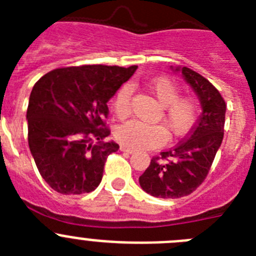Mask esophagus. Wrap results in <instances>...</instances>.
Segmentation results:
<instances>
[{
	"label": "esophagus",
	"mask_w": 256,
	"mask_h": 256,
	"mask_svg": "<svg viewBox=\"0 0 256 256\" xmlns=\"http://www.w3.org/2000/svg\"><path fill=\"white\" fill-rule=\"evenodd\" d=\"M120 151H123V152H126V154H133V148H128V146H124V144H122L120 146Z\"/></svg>",
	"instance_id": "34e87169"
}]
</instances>
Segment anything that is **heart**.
<instances>
[{
	"label": "heart",
	"instance_id": "heart-1",
	"mask_svg": "<svg viewBox=\"0 0 256 256\" xmlns=\"http://www.w3.org/2000/svg\"><path fill=\"white\" fill-rule=\"evenodd\" d=\"M148 88L162 106L160 119H164L168 130L174 136H182L190 130L198 114V102L194 96H180V86L169 76H159L148 82ZM132 87L122 86L112 100V108L116 116L130 114ZM118 141L130 148H152L162 146L168 132L162 124H148L140 120L124 123L116 130Z\"/></svg>",
	"mask_w": 256,
	"mask_h": 256
}]
</instances>
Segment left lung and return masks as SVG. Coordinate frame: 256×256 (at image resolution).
Listing matches in <instances>:
<instances>
[{
  "mask_svg": "<svg viewBox=\"0 0 256 256\" xmlns=\"http://www.w3.org/2000/svg\"><path fill=\"white\" fill-rule=\"evenodd\" d=\"M196 92L202 112L186 138L174 148L151 159L140 177L142 190L151 196L178 198L195 191L209 173L224 134L226 101L212 83L191 70L177 68Z\"/></svg>",
  "mask_w": 256,
  "mask_h": 256,
  "instance_id": "1",
  "label": "left lung"
}]
</instances>
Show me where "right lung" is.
<instances>
[{
    "label": "right lung",
    "mask_w": 256,
    "mask_h": 256,
    "mask_svg": "<svg viewBox=\"0 0 256 256\" xmlns=\"http://www.w3.org/2000/svg\"><path fill=\"white\" fill-rule=\"evenodd\" d=\"M137 66L82 65L44 74L29 97L28 144L52 190L80 195L97 188L108 156L119 148L110 134L108 102ZM97 140V142H94Z\"/></svg>",
    "instance_id": "obj_1"
}]
</instances>
